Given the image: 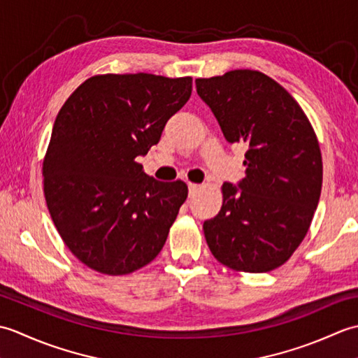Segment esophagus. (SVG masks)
<instances>
[{"label":"esophagus","instance_id":"obj_1","mask_svg":"<svg viewBox=\"0 0 358 358\" xmlns=\"http://www.w3.org/2000/svg\"><path fill=\"white\" fill-rule=\"evenodd\" d=\"M187 186H189V196H195V194L199 192L200 185H196V183H189Z\"/></svg>","mask_w":358,"mask_h":358}]
</instances>
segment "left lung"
I'll return each instance as SVG.
<instances>
[{"label": "left lung", "mask_w": 358, "mask_h": 358, "mask_svg": "<svg viewBox=\"0 0 358 358\" xmlns=\"http://www.w3.org/2000/svg\"><path fill=\"white\" fill-rule=\"evenodd\" d=\"M229 143H246V177L223 183L218 215L203 224L212 255L237 272H269L306 237L320 200L323 163L314 127L275 80L237 69L196 78Z\"/></svg>", "instance_id": "8db88e82"}]
</instances>
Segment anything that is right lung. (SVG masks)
Here are the masks:
<instances>
[{"label":"right lung","mask_w":358,"mask_h":358,"mask_svg":"<svg viewBox=\"0 0 358 358\" xmlns=\"http://www.w3.org/2000/svg\"><path fill=\"white\" fill-rule=\"evenodd\" d=\"M191 94V77L104 73L59 109L43 159L44 196L59 237L87 268L126 275L163 249L187 186L149 177L135 158Z\"/></svg>","instance_id":"add662e5"}]
</instances>
